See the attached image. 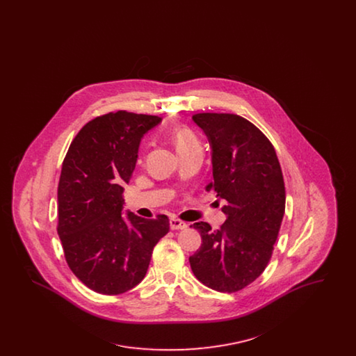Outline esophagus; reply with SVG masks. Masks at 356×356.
<instances>
[{
  "label": "esophagus",
  "instance_id": "34e87169",
  "mask_svg": "<svg viewBox=\"0 0 356 356\" xmlns=\"http://www.w3.org/2000/svg\"><path fill=\"white\" fill-rule=\"evenodd\" d=\"M170 224V229H186V222L180 219H176V218H172Z\"/></svg>",
  "mask_w": 356,
  "mask_h": 356
}]
</instances>
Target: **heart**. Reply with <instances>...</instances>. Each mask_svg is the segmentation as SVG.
Here are the masks:
<instances>
[{"instance_id": "heart-1", "label": "heart", "mask_w": 356, "mask_h": 356, "mask_svg": "<svg viewBox=\"0 0 356 356\" xmlns=\"http://www.w3.org/2000/svg\"><path fill=\"white\" fill-rule=\"evenodd\" d=\"M172 136H173V141H175L176 149L179 153L184 152V151H188L195 147H200V143L195 135V132L186 127L176 128Z\"/></svg>"}]
</instances>
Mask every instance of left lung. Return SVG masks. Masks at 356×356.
<instances>
[{
  "label": "left lung",
  "instance_id": "1",
  "mask_svg": "<svg viewBox=\"0 0 356 356\" xmlns=\"http://www.w3.org/2000/svg\"><path fill=\"white\" fill-rule=\"evenodd\" d=\"M193 121L212 148L213 180L205 186L225 200L219 229L195 222L202 247L189 257L204 286L236 292L254 282L271 259L286 209V188L275 148L256 125L234 113H197Z\"/></svg>",
  "mask_w": 356,
  "mask_h": 356
}]
</instances>
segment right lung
Here are the masks:
<instances>
[{
    "mask_svg": "<svg viewBox=\"0 0 356 356\" xmlns=\"http://www.w3.org/2000/svg\"><path fill=\"white\" fill-rule=\"evenodd\" d=\"M161 121L127 111L88 121L70 143L57 189V232L69 268L85 286L119 295L145 276L170 219L122 216L124 184L129 183L140 140Z\"/></svg>",
    "mask_w": 356,
    "mask_h": 356,
    "instance_id": "obj_1",
    "label": "right lung"
}]
</instances>
